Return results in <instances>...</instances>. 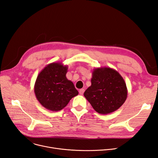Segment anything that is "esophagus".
<instances>
[{
	"instance_id": "1",
	"label": "esophagus",
	"mask_w": 158,
	"mask_h": 158,
	"mask_svg": "<svg viewBox=\"0 0 158 158\" xmlns=\"http://www.w3.org/2000/svg\"><path fill=\"white\" fill-rule=\"evenodd\" d=\"M79 92L80 95H82V94H84V92H85V89H83V88L80 89L79 91Z\"/></svg>"
}]
</instances>
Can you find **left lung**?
Returning a JSON list of instances; mask_svg holds the SVG:
<instances>
[{
    "label": "left lung",
    "mask_w": 158,
    "mask_h": 158,
    "mask_svg": "<svg viewBox=\"0 0 158 158\" xmlns=\"http://www.w3.org/2000/svg\"><path fill=\"white\" fill-rule=\"evenodd\" d=\"M91 82L84 96L97 113H113L125 102L127 88L125 81L117 70L110 67L95 68Z\"/></svg>",
    "instance_id": "1"
}]
</instances>
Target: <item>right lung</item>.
Here are the masks:
<instances>
[{
	"label": "right lung",
	"mask_w": 158,
	"mask_h": 158,
	"mask_svg": "<svg viewBox=\"0 0 158 158\" xmlns=\"http://www.w3.org/2000/svg\"><path fill=\"white\" fill-rule=\"evenodd\" d=\"M69 66L52 63L41 70L36 78L34 91L37 100L45 108L52 111L63 110L79 94L73 82L66 77Z\"/></svg>",
	"instance_id": "right-lung-1"
}]
</instances>
